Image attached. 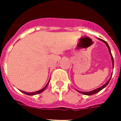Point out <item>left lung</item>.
<instances>
[{"label": "left lung", "instance_id": "8db88e82", "mask_svg": "<svg viewBox=\"0 0 121 121\" xmlns=\"http://www.w3.org/2000/svg\"><path fill=\"white\" fill-rule=\"evenodd\" d=\"M99 39L100 41H102L103 43H104L106 44V46H107V48H108V49H109V53H110V55H111V59H112V66H113V68H114V58H113L112 57V53H111V49H110V47H109V44H107V43L106 41H105L102 40V39H101L100 38H98ZM111 77H112V75H111ZM111 78H109V80L108 81H107V82L105 83V84L104 85H102V86H100V87H99V88H96V89H95V90H91V91H89V92H82V91H79V90H77L78 92H79V93H80V94H83V95H93V94H96V93H98V92H99V91H100L101 90H102L104 88H105V86H107V85H108V83H109V82H110V80H111Z\"/></svg>", "mask_w": 121, "mask_h": 121}]
</instances>
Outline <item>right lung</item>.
<instances>
[{"mask_svg": "<svg viewBox=\"0 0 121 121\" xmlns=\"http://www.w3.org/2000/svg\"><path fill=\"white\" fill-rule=\"evenodd\" d=\"M49 80H50V79L49 80L48 82L47 83V84L46 85V86H44V88H43L42 89H41V90H38V91H36V92H24V91H22V90H21V92H22V93H24V94H26V95H36V94H40V93H41V92H43L44 90H45L46 88V87H47L48 85V84H49Z\"/></svg>", "mask_w": 121, "mask_h": 121, "instance_id": "add662e5", "label": "right lung"}]
</instances>
